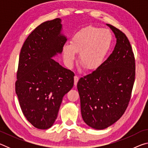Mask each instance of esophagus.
I'll return each instance as SVG.
<instances>
[{"label": "esophagus", "instance_id": "obj_1", "mask_svg": "<svg viewBox=\"0 0 148 148\" xmlns=\"http://www.w3.org/2000/svg\"><path fill=\"white\" fill-rule=\"evenodd\" d=\"M74 79V86H76L77 84V82H78V80H79V77L77 76H75Z\"/></svg>", "mask_w": 148, "mask_h": 148}]
</instances>
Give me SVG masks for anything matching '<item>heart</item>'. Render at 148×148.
<instances>
[{"label":"heart","mask_w":148,"mask_h":148,"mask_svg":"<svg viewBox=\"0 0 148 148\" xmlns=\"http://www.w3.org/2000/svg\"><path fill=\"white\" fill-rule=\"evenodd\" d=\"M113 42V34L108 29L87 26L80 29L71 40V44L64 45L63 56L69 66L73 65L79 53V60L84 68L95 71L103 63Z\"/></svg>","instance_id":"obj_1"}]
</instances>
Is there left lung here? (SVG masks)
Masks as SVG:
<instances>
[{
  "mask_svg": "<svg viewBox=\"0 0 148 148\" xmlns=\"http://www.w3.org/2000/svg\"><path fill=\"white\" fill-rule=\"evenodd\" d=\"M117 43L112 53L99 68L79 79L77 84L82 116L89 127L104 129L125 113L135 79V59L123 32L107 24Z\"/></svg>",
  "mask_w": 148,
  "mask_h": 148,
  "instance_id": "1",
  "label": "left lung"
}]
</instances>
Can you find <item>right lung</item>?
<instances>
[{
    "mask_svg": "<svg viewBox=\"0 0 148 148\" xmlns=\"http://www.w3.org/2000/svg\"><path fill=\"white\" fill-rule=\"evenodd\" d=\"M61 21L56 18L37 27L19 54L16 92L24 116L39 129L53 125L62 97L74 86V72L51 59L67 40L60 34Z\"/></svg>",
    "mask_w": 148,
    "mask_h": 148,
    "instance_id": "right-lung-1",
    "label": "right lung"
}]
</instances>
